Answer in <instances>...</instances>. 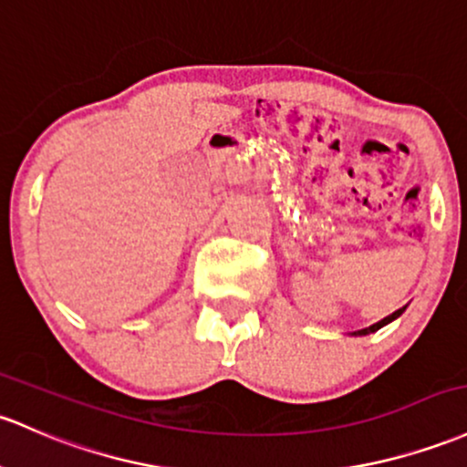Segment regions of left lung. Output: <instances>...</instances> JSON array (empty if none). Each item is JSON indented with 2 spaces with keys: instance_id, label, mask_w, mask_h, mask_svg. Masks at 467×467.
I'll list each match as a JSON object with an SVG mask.
<instances>
[{
  "instance_id": "8db88e82",
  "label": "left lung",
  "mask_w": 467,
  "mask_h": 467,
  "mask_svg": "<svg viewBox=\"0 0 467 467\" xmlns=\"http://www.w3.org/2000/svg\"><path fill=\"white\" fill-rule=\"evenodd\" d=\"M403 310H406V308H399L397 312H392V315H388V317H386V319L377 321V324H375V326H370V327H363V330H357V332H355V335H370V332H377V330H379V327H383V326H386V324H390V321H394V319H397V317H401V312H403Z\"/></svg>"
}]
</instances>
